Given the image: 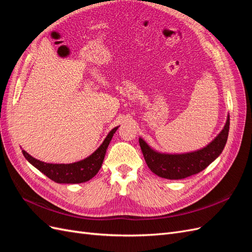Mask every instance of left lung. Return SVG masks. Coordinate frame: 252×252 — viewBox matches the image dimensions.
<instances>
[{
    "label": "left lung",
    "mask_w": 252,
    "mask_h": 252,
    "mask_svg": "<svg viewBox=\"0 0 252 252\" xmlns=\"http://www.w3.org/2000/svg\"><path fill=\"white\" fill-rule=\"evenodd\" d=\"M229 116L224 128L207 146L186 154H165L151 148L142 138L139 143L145 161L150 170L159 178L181 180L199 173L222 154L229 132Z\"/></svg>",
    "instance_id": "obj_1"
}]
</instances>
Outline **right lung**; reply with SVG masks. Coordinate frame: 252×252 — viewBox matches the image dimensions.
Masks as SVG:
<instances>
[{
  "label": "right lung",
  "instance_id": "obj_1",
  "mask_svg": "<svg viewBox=\"0 0 252 252\" xmlns=\"http://www.w3.org/2000/svg\"><path fill=\"white\" fill-rule=\"evenodd\" d=\"M118 128L119 126L111 129L103 143L100 145V147L94 154L79 162L70 164L45 163L34 158L27 154L25 150H22V152L30 164L53 182L59 183V184H79V183H84L93 179L100 170L106 155V150H107L108 145Z\"/></svg>",
  "mask_w": 252,
  "mask_h": 252
}]
</instances>
